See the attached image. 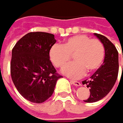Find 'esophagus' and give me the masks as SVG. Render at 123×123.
<instances>
[{
  "label": "esophagus",
  "mask_w": 123,
  "mask_h": 123,
  "mask_svg": "<svg viewBox=\"0 0 123 123\" xmlns=\"http://www.w3.org/2000/svg\"><path fill=\"white\" fill-rule=\"evenodd\" d=\"M70 82L71 84H72L73 85H75V86H80L81 85V84H80L79 81H75V80H70Z\"/></svg>",
  "instance_id": "1"
}]
</instances>
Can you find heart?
I'll use <instances>...</instances> for the list:
<instances>
[{"instance_id": "heart-1", "label": "heart", "mask_w": 123, "mask_h": 123, "mask_svg": "<svg viewBox=\"0 0 123 123\" xmlns=\"http://www.w3.org/2000/svg\"><path fill=\"white\" fill-rule=\"evenodd\" d=\"M73 55L72 63L65 65ZM52 63L63 68L62 73L71 78H79L86 72L91 73L102 66L105 57V48L99 39L86 35H76L67 39L63 45H54L49 51Z\"/></svg>"}]
</instances>
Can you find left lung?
<instances>
[{
  "mask_svg": "<svg viewBox=\"0 0 123 123\" xmlns=\"http://www.w3.org/2000/svg\"><path fill=\"white\" fill-rule=\"evenodd\" d=\"M94 35L103 43L105 48V57L101 67L89 80L82 82L90 88L89 98L84 100L88 103L98 102L108 94L116 83L119 72V57L116 47L103 35L98 33H94Z\"/></svg>",
  "mask_w": 123,
  "mask_h": 123,
  "instance_id": "left-lung-1",
  "label": "left lung"
}]
</instances>
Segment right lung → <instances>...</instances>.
<instances>
[{
	"label": "right lung",
	"mask_w": 123,
	"mask_h": 123,
	"mask_svg": "<svg viewBox=\"0 0 123 123\" xmlns=\"http://www.w3.org/2000/svg\"><path fill=\"white\" fill-rule=\"evenodd\" d=\"M54 35L45 32L28 33L12 51L11 77L20 94L33 103L49 98L62 76L52 65L49 51L55 44Z\"/></svg>",
	"instance_id": "right-lung-1"
}]
</instances>
